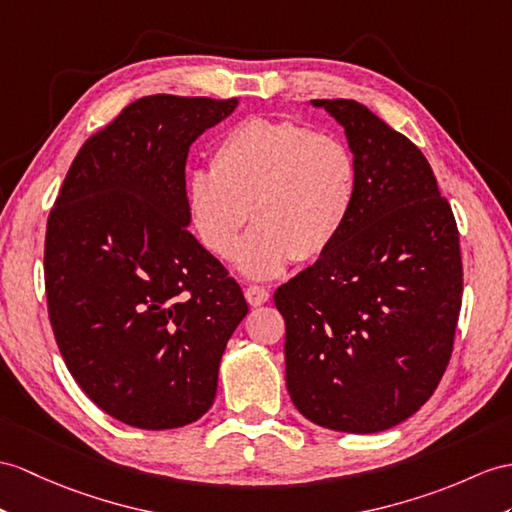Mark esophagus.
<instances>
[{
	"instance_id": "esophagus-1",
	"label": "esophagus",
	"mask_w": 512,
	"mask_h": 512,
	"mask_svg": "<svg viewBox=\"0 0 512 512\" xmlns=\"http://www.w3.org/2000/svg\"><path fill=\"white\" fill-rule=\"evenodd\" d=\"M245 299L249 302V306H263L269 302V291L265 289V286L249 284L245 289Z\"/></svg>"
}]
</instances>
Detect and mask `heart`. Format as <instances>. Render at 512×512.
I'll return each instance as SVG.
<instances>
[{"mask_svg": "<svg viewBox=\"0 0 512 512\" xmlns=\"http://www.w3.org/2000/svg\"><path fill=\"white\" fill-rule=\"evenodd\" d=\"M352 147L295 121L245 119L217 143L210 171L186 180V213L210 254L236 249L247 278L280 276L293 260L315 263L339 243L358 202Z\"/></svg>", "mask_w": 512, "mask_h": 512, "instance_id": "heart-1", "label": "heart"}]
</instances>
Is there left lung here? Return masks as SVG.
Wrapping results in <instances>:
<instances>
[{
	"label": "left lung",
	"mask_w": 512,
	"mask_h": 512,
	"mask_svg": "<svg viewBox=\"0 0 512 512\" xmlns=\"http://www.w3.org/2000/svg\"><path fill=\"white\" fill-rule=\"evenodd\" d=\"M345 128L360 186L330 252L273 295L286 389L321 428L371 434L430 400L454 350L463 260L421 149L354 99H313Z\"/></svg>",
	"instance_id": "obj_1"
}]
</instances>
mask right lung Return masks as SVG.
<instances>
[{
  "label": "right lung",
  "mask_w": 512,
  "mask_h": 512,
  "mask_svg": "<svg viewBox=\"0 0 512 512\" xmlns=\"http://www.w3.org/2000/svg\"><path fill=\"white\" fill-rule=\"evenodd\" d=\"M239 99L149 95L80 147L45 232V293L80 389L128 426L169 430L213 406L239 282L186 230V156Z\"/></svg>",
  "instance_id": "obj_1"
}]
</instances>
